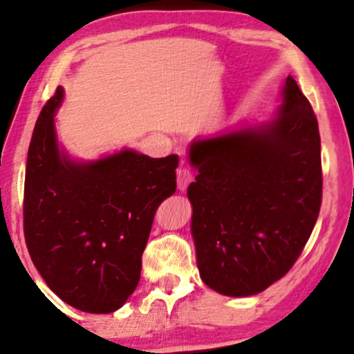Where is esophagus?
Here are the masks:
<instances>
[{"mask_svg":"<svg viewBox=\"0 0 354 354\" xmlns=\"http://www.w3.org/2000/svg\"><path fill=\"white\" fill-rule=\"evenodd\" d=\"M176 180H178V189L186 191V189H188L189 183L194 181L193 169L180 168V169H178V173H176Z\"/></svg>","mask_w":354,"mask_h":354,"instance_id":"esophagus-1","label":"esophagus"}]
</instances>
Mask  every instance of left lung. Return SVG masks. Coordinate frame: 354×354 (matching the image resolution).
Listing matches in <instances>:
<instances>
[{"mask_svg": "<svg viewBox=\"0 0 354 354\" xmlns=\"http://www.w3.org/2000/svg\"><path fill=\"white\" fill-rule=\"evenodd\" d=\"M188 188L203 282L229 297L266 290L292 269L322 206L320 131L288 75L275 120L189 148Z\"/></svg>", "mask_w": 354, "mask_h": 354, "instance_id": "8db88e82", "label": "left lung"}]
</instances>
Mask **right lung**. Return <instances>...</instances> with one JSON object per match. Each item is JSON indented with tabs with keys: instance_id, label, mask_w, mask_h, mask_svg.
<instances>
[{
	"instance_id": "right-lung-1",
	"label": "right lung",
	"mask_w": 354,
	"mask_h": 354,
	"mask_svg": "<svg viewBox=\"0 0 354 354\" xmlns=\"http://www.w3.org/2000/svg\"><path fill=\"white\" fill-rule=\"evenodd\" d=\"M62 93L57 87L46 102L29 145L24 239L59 299L87 313H112L138 285L155 212L176 191L178 156L123 150L74 163L55 140Z\"/></svg>"
}]
</instances>
